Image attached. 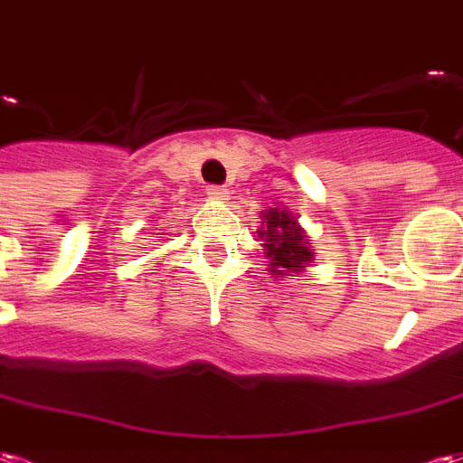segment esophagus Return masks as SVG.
<instances>
[{
	"mask_svg": "<svg viewBox=\"0 0 463 463\" xmlns=\"http://www.w3.org/2000/svg\"><path fill=\"white\" fill-rule=\"evenodd\" d=\"M207 194L212 199H227L229 197V192L224 190V187H217V184H209Z\"/></svg>",
	"mask_w": 463,
	"mask_h": 463,
	"instance_id": "obj_1",
	"label": "esophagus"
}]
</instances>
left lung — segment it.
<instances>
[{"instance_id": "obj_1", "label": "left lung", "mask_w": 463, "mask_h": 463, "mask_svg": "<svg viewBox=\"0 0 463 463\" xmlns=\"http://www.w3.org/2000/svg\"><path fill=\"white\" fill-rule=\"evenodd\" d=\"M264 219L266 229H261L259 236L261 241H266L264 254L269 256L273 271L279 276H288L283 271H301L303 261L313 259V251L306 246L303 229L283 209H269Z\"/></svg>"}]
</instances>
